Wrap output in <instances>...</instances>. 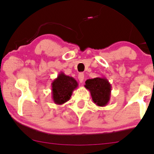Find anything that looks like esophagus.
<instances>
[{
    "label": "esophagus",
    "instance_id": "esophagus-1",
    "mask_svg": "<svg viewBox=\"0 0 154 154\" xmlns=\"http://www.w3.org/2000/svg\"><path fill=\"white\" fill-rule=\"evenodd\" d=\"M79 79V81L81 82V83H83V80H84V74H83V73H81L79 74V76H78Z\"/></svg>",
    "mask_w": 154,
    "mask_h": 154
}]
</instances>
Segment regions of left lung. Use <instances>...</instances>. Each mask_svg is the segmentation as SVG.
Wrapping results in <instances>:
<instances>
[{
  "label": "left lung",
  "instance_id": "8db88e82",
  "mask_svg": "<svg viewBox=\"0 0 154 154\" xmlns=\"http://www.w3.org/2000/svg\"><path fill=\"white\" fill-rule=\"evenodd\" d=\"M85 88L91 93L93 103L97 106H106L110 100L111 84L106 78L97 77L85 81Z\"/></svg>",
  "mask_w": 154,
  "mask_h": 154
}]
</instances>
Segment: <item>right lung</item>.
<instances>
[{"label": "right lung", "mask_w": 154, "mask_h": 154, "mask_svg": "<svg viewBox=\"0 0 154 154\" xmlns=\"http://www.w3.org/2000/svg\"><path fill=\"white\" fill-rule=\"evenodd\" d=\"M79 86L73 77L61 72L51 83L52 100L56 105H62L71 98L73 91Z\"/></svg>", "instance_id": "add662e5"}]
</instances>
